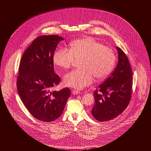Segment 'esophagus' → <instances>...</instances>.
Returning <instances> with one entry per match:
<instances>
[{
  "instance_id": "34e87169",
  "label": "esophagus",
  "mask_w": 151,
  "mask_h": 151,
  "mask_svg": "<svg viewBox=\"0 0 151 151\" xmlns=\"http://www.w3.org/2000/svg\"><path fill=\"white\" fill-rule=\"evenodd\" d=\"M72 93L73 94H74V95H77V94H78V93H80V91H78V90H72Z\"/></svg>"
}]
</instances>
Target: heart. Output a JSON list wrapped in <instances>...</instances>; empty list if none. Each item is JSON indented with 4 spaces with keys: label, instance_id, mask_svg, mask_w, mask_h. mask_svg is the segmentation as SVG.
<instances>
[{
    "label": "heart",
    "instance_id": "heart-1",
    "mask_svg": "<svg viewBox=\"0 0 151 151\" xmlns=\"http://www.w3.org/2000/svg\"><path fill=\"white\" fill-rule=\"evenodd\" d=\"M54 64L62 69H69L76 60L79 69L67 73L64 77L65 85L82 89L93 81L106 78L111 72L116 62L113 50L91 37L72 41L70 50L60 48L53 55Z\"/></svg>",
    "mask_w": 151,
    "mask_h": 151
}]
</instances>
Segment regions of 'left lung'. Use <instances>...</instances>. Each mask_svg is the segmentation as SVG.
Returning a JSON list of instances; mask_svg holds the SVG:
<instances>
[{"mask_svg": "<svg viewBox=\"0 0 151 151\" xmlns=\"http://www.w3.org/2000/svg\"><path fill=\"white\" fill-rule=\"evenodd\" d=\"M119 62L111 75L93 92L95 104L92 116L98 121L114 119L127 107L132 96V71L129 59L120 47H116Z\"/></svg>", "mask_w": 151, "mask_h": 151, "instance_id": "8db88e82", "label": "left lung"}]
</instances>
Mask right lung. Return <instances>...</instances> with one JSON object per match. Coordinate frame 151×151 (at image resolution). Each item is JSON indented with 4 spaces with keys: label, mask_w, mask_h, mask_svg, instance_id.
Wrapping results in <instances>:
<instances>
[{
    "label": "right lung",
    "mask_w": 151,
    "mask_h": 151,
    "mask_svg": "<svg viewBox=\"0 0 151 151\" xmlns=\"http://www.w3.org/2000/svg\"><path fill=\"white\" fill-rule=\"evenodd\" d=\"M64 40L58 35L35 38L24 53L17 76V90L25 107L35 119L53 122L63 113L70 95L69 88L52 89L60 82L54 71L53 55L58 43Z\"/></svg>",
    "instance_id": "1"
}]
</instances>
